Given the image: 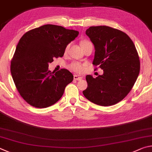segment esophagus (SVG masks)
Returning <instances> with one entry per match:
<instances>
[{
	"label": "esophagus",
	"mask_w": 152,
	"mask_h": 152,
	"mask_svg": "<svg viewBox=\"0 0 152 152\" xmlns=\"http://www.w3.org/2000/svg\"><path fill=\"white\" fill-rule=\"evenodd\" d=\"M82 77H80L79 75H73V79H75V80H77V81H79V80H81L82 79Z\"/></svg>",
	"instance_id": "34e87169"
}]
</instances>
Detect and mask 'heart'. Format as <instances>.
<instances>
[{
  "label": "heart",
  "instance_id": "1",
  "mask_svg": "<svg viewBox=\"0 0 152 152\" xmlns=\"http://www.w3.org/2000/svg\"><path fill=\"white\" fill-rule=\"evenodd\" d=\"M89 42H91L89 41H82L81 42V46H83V45H86L87 43H89ZM69 47V45L66 47L65 50V52L67 51ZM69 67L71 71L75 72V73H82V72L84 71L85 65H83V64L80 63L79 62H73V63H71L70 65H69Z\"/></svg>",
  "mask_w": 152,
  "mask_h": 152
}]
</instances>
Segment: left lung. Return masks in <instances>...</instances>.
Returning <instances> with one entry per match:
<instances>
[{
	"mask_svg": "<svg viewBox=\"0 0 152 152\" xmlns=\"http://www.w3.org/2000/svg\"><path fill=\"white\" fill-rule=\"evenodd\" d=\"M86 34L95 49L93 65L103 69V75L96 78L87 75L83 94L98 105H115L127 96L140 73L136 48L126 33L110 26H90Z\"/></svg>",
	"mask_w": 152,
	"mask_h": 152,
	"instance_id": "left-lung-1",
	"label": "left lung"
}]
</instances>
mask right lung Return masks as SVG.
I'll list each match as a JSON object with an SVG mask.
<instances>
[{
	"mask_svg": "<svg viewBox=\"0 0 152 152\" xmlns=\"http://www.w3.org/2000/svg\"><path fill=\"white\" fill-rule=\"evenodd\" d=\"M79 32L55 25H45L21 37L10 63V73L17 91L29 105L45 108L61 99L73 75L66 69L50 71L49 63L62 57L69 42Z\"/></svg>",
	"mask_w": 152,
	"mask_h": 152,
	"instance_id": "obj_1",
	"label": "right lung"
}]
</instances>
